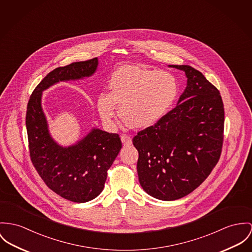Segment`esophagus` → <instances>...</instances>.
<instances>
[{"instance_id": "esophagus-1", "label": "esophagus", "mask_w": 252, "mask_h": 252, "mask_svg": "<svg viewBox=\"0 0 252 252\" xmlns=\"http://www.w3.org/2000/svg\"><path fill=\"white\" fill-rule=\"evenodd\" d=\"M121 140L123 142V144L125 146H130L132 144V140L130 136L126 135V134H123L121 136Z\"/></svg>"}]
</instances>
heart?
I'll return each instance as SVG.
<instances>
[{
	"instance_id": "obj_1",
	"label": "heart",
	"mask_w": 252,
	"mask_h": 252,
	"mask_svg": "<svg viewBox=\"0 0 252 252\" xmlns=\"http://www.w3.org/2000/svg\"><path fill=\"white\" fill-rule=\"evenodd\" d=\"M178 93V81L169 72L123 66L109 79L108 93L98 94L97 112L105 125L112 126L117 104L121 116L130 126L144 129L168 114Z\"/></svg>"
}]
</instances>
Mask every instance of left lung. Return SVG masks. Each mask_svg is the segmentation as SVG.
Masks as SVG:
<instances>
[{"mask_svg": "<svg viewBox=\"0 0 252 252\" xmlns=\"http://www.w3.org/2000/svg\"><path fill=\"white\" fill-rule=\"evenodd\" d=\"M177 105L154 126L139 131L137 173L146 193L175 200L192 193L211 174L221 154L224 109L219 90L189 65Z\"/></svg>", "mask_w": 252, "mask_h": 252, "instance_id": "obj_1", "label": "left lung"}]
</instances>
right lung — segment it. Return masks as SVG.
<instances>
[{
  "label": "right lung",
  "mask_w": 252,
  "mask_h": 252,
  "mask_svg": "<svg viewBox=\"0 0 252 252\" xmlns=\"http://www.w3.org/2000/svg\"><path fill=\"white\" fill-rule=\"evenodd\" d=\"M97 58L74 62L50 72L32 92L27 107L26 126L32 162L45 184L56 194L73 202H87L101 193L107 170L122 149L116 133L98 128L75 145L62 147L50 134L41 98L46 89L59 81L91 77Z\"/></svg>",
  "instance_id": "right-lung-1"
}]
</instances>
